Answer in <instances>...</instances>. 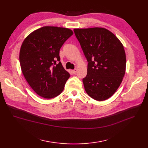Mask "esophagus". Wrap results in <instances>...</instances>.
Masks as SVG:
<instances>
[{"label": "esophagus", "instance_id": "esophagus-1", "mask_svg": "<svg viewBox=\"0 0 148 148\" xmlns=\"http://www.w3.org/2000/svg\"><path fill=\"white\" fill-rule=\"evenodd\" d=\"M76 72H77V69H75L72 70V72L73 74H75V73H76Z\"/></svg>", "mask_w": 148, "mask_h": 148}]
</instances>
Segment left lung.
<instances>
[{"mask_svg": "<svg viewBox=\"0 0 148 148\" xmlns=\"http://www.w3.org/2000/svg\"><path fill=\"white\" fill-rule=\"evenodd\" d=\"M88 61L84 88L93 99L102 101L114 95L126 70V54L121 41L103 27L73 29Z\"/></svg>", "mask_w": 148, "mask_h": 148, "instance_id": "8db88e82", "label": "left lung"}]
</instances>
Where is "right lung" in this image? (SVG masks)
Here are the masks:
<instances>
[{
  "label": "right lung",
  "instance_id": "obj_1",
  "mask_svg": "<svg viewBox=\"0 0 148 148\" xmlns=\"http://www.w3.org/2000/svg\"><path fill=\"white\" fill-rule=\"evenodd\" d=\"M73 34L68 28L44 26L31 32L23 41L19 55L21 69L27 83L40 96L52 99L64 90L70 74L60 61V50Z\"/></svg>",
  "mask_w": 148,
  "mask_h": 148
}]
</instances>
